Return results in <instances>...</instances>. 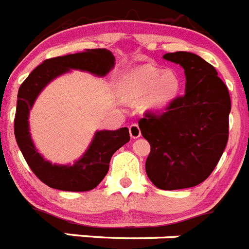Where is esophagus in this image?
Here are the masks:
<instances>
[{
  "instance_id": "1",
  "label": "esophagus",
  "mask_w": 249,
  "mask_h": 249,
  "mask_svg": "<svg viewBox=\"0 0 249 249\" xmlns=\"http://www.w3.org/2000/svg\"><path fill=\"white\" fill-rule=\"evenodd\" d=\"M129 136L132 138H138L141 136V129L137 123H132L129 126Z\"/></svg>"
}]
</instances>
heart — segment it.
<instances>
[{
	"mask_svg": "<svg viewBox=\"0 0 249 249\" xmlns=\"http://www.w3.org/2000/svg\"><path fill=\"white\" fill-rule=\"evenodd\" d=\"M181 89V78L173 70L160 71L153 66H144L136 70L128 77L127 92L132 100L147 96V106L152 108H163L177 96Z\"/></svg>",
	"mask_w": 249,
	"mask_h": 249,
	"instance_id": "b5f03b06",
	"label": "heart"
}]
</instances>
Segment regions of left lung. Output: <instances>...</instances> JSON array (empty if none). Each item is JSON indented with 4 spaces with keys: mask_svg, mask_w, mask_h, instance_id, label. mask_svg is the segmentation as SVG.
I'll list each match as a JSON object with an SVG mask.
<instances>
[{
    "mask_svg": "<svg viewBox=\"0 0 249 249\" xmlns=\"http://www.w3.org/2000/svg\"><path fill=\"white\" fill-rule=\"evenodd\" d=\"M184 68L186 92L138 122L151 144L146 173L160 190L190 188L210 177L228 142L231 97L215 68L190 52L166 53Z\"/></svg>",
    "mask_w": 249,
    "mask_h": 249,
    "instance_id": "left-lung-1",
    "label": "left lung"
}]
</instances>
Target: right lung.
<instances>
[{"instance_id": "right-lung-1", "label": "right lung", "mask_w": 249, "mask_h": 249, "mask_svg": "<svg viewBox=\"0 0 249 249\" xmlns=\"http://www.w3.org/2000/svg\"><path fill=\"white\" fill-rule=\"evenodd\" d=\"M113 65L114 57L108 50H85L77 53L46 59L19 86L13 123L15 137L32 172L51 188L86 192L97 187L108 172L112 155L129 141L128 128L123 127L117 131L97 132L89 148L73 166H57L43 160L35 149L28 132V112L43 87L70 68L105 76Z\"/></svg>"}]
</instances>
